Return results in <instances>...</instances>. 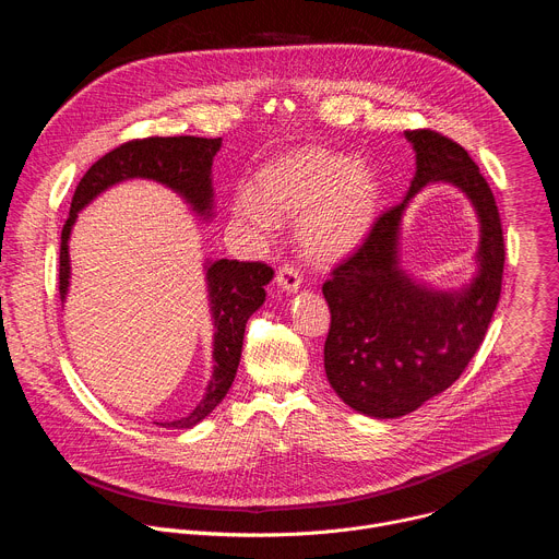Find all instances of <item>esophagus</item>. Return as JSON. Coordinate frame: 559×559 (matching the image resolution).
<instances>
[{"mask_svg":"<svg viewBox=\"0 0 559 559\" xmlns=\"http://www.w3.org/2000/svg\"><path fill=\"white\" fill-rule=\"evenodd\" d=\"M300 274H298V270L296 267H292V265H283V267H278V272H276V285L283 289V292H287V294H296L298 289H300Z\"/></svg>","mask_w":559,"mask_h":559,"instance_id":"34e87169","label":"esophagus"}]
</instances>
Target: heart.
Here are the masks:
<instances>
[{"label":"heart","instance_id":"1","mask_svg":"<svg viewBox=\"0 0 559 559\" xmlns=\"http://www.w3.org/2000/svg\"><path fill=\"white\" fill-rule=\"evenodd\" d=\"M254 188L234 194V221L263 236L276 227V218L298 216V246L321 265H334L362 246L380 205L376 173L325 147H300L274 158L257 175Z\"/></svg>","mask_w":559,"mask_h":559}]
</instances>
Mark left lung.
<instances>
[{"label": "left lung", "instance_id": "obj_1", "mask_svg": "<svg viewBox=\"0 0 559 559\" xmlns=\"http://www.w3.org/2000/svg\"><path fill=\"white\" fill-rule=\"evenodd\" d=\"M416 175L362 248L323 285L332 311L325 373L341 401L371 418H401L451 386L480 347L498 307L504 236L493 192L468 152L433 130H407ZM457 187L481 225L476 272L455 290L416 282L400 259L402 216L427 185Z\"/></svg>", "mask_w": 559, "mask_h": 559}]
</instances>
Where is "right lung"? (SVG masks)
Here are the masks:
<instances>
[{
	"instance_id": "1",
	"label": "right lung",
	"mask_w": 559,
	"mask_h": 559,
	"mask_svg": "<svg viewBox=\"0 0 559 559\" xmlns=\"http://www.w3.org/2000/svg\"><path fill=\"white\" fill-rule=\"evenodd\" d=\"M223 139L203 136H150L128 141L106 156L79 181L68 221L61 229L59 250V294L61 300L70 287V234L79 212L88 207L99 194L123 181H154L166 186L190 205V210L203 218H214V188H212V162L221 150ZM207 300L214 325L212 341V378L205 386L201 403L183 418L170 423H156L166 429H192L205 420L229 391L238 362H241L243 336L248 318L265 302V285L274 278V270L263 263L238 261H210L203 263Z\"/></svg>"
}]
</instances>
